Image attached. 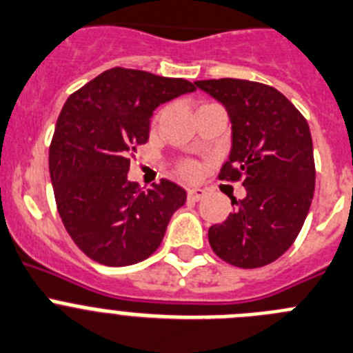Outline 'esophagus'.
<instances>
[{"label":"esophagus","instance_id":"34e87169","mask_svg":"<svg viewBox=\"0 0 353 353\" xmlns=\"http://www.w3.org/2000/svg\"><path fill=\"white\" fill-rule=\"evenodd\" d=\"M205 195H208V193H205V190H202V188H190L188 190V199L193 200V202H199V200L204 199Z\"/></svg>","mask_w":353,"mask_h":353}]
</instances>
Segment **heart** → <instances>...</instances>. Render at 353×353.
<instances>
[{
    "instance_id": "b5f03b06",
    "label": "heart",
    "mask_w": 353,
    "mask_h": 353,
    "mask_svg": "<svg viewBox=\"0 0 353 353\" xmlns=\"http://www.w3.org/2000/svg\"><path fill=\"white\" fill-rule=\"evenodd\" d=\"M179 170H181V174L186 177L196 176V165L192 163V161H184V163H181Z\"/></svg>"
}]
</instances>
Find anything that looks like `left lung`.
Segmentation results:
<instances>
[{"label":"left lung","mask_w":353,"mask_h":353,"mask_svg":"<svg viewBox=\"0 0 353 353\" xmlns=\"http://www.w3.org/2000/svg\"><path fill=\"white\" fill-rule=\"evenodd\" d=\"M227 109L232 149L220 179L243 181L246 196L209 228L212 252L230 265L274 262L299 236L315 192V160L307 121L271 85L241 79L196 81Z\"/></svg>","instance_id":"left-lung-1"}]
</instances>
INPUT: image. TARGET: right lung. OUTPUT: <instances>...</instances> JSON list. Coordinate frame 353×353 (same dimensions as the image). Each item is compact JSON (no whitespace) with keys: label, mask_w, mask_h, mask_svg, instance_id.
Here are the masks:
<instances>
[{"label":"right lung","mask_w":353,"mask_h":353,"mask_svg":"<svg viewBox=\"0 0 353 353\" xmlns=\"http://www.w3.org/2000/svg\"><path fill=\"white\" fill-rule=\"evenodd\" d=\"M195 90L184 79L116 66L63 105L49 149L50 181L66 232L94 262L123 268L151 256L186 202L179 184L161 179L142 192L128 170L130 154L148 142L153 110Z\"/></svg>","instance_id":"add662e5"}]
</instances>
